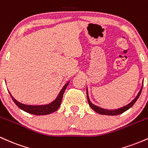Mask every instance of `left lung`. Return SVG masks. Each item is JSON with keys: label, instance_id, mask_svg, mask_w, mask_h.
<instances>
[{"label": "left lung", "instance_id": "1", "mask_svg": "<svg viewBox=\"0 0 148 148\" xmlns=\"http://www.w3.org/2000/svg\"><path fill=\"white\" fill-rule=\"evenodd\" d=\"M142 88L140 90V91H139L138 94L137 95V96L136 97V98L134 99L133 101H132V102H130L129 104L126 105V106L122 107V108H118V109H115V110H108V109H104V108H100V107L97 106H95V105L93 104L91 102L90 100L89 99V97H88V89H87V99H88V103H89L90 106L91 107L92 109L94 110L95 111L97 112V113H99V114H101V115H120L121 114V113H124L125 111H127V110L129 109V108H130L131 107H132L133 105L135 103L136 101H137V99H138L139 96H140V93H141V91H142Z\"/></svg>", "mask_w": 148, "mask_h": 148}]
</instances>
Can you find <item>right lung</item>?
I'll use <instances>...</instances> for the list:
<instances>
[{"mask_svg":"<svg viewBox=\"0 0 148 148\" xmlns=\"http://www.w3.org/2000/svg\"><path fill=\"white\" fill-rule=\"evenodd\" d=\"M69 82L67 83L64 86V87L62 88V89L61 90V91L59 93V95H58L57 98L54 100L53 101H52L51 103H49V104L47 105H40V106H31V105H25L23 104V103H21L18 102V101H16V99L12 96V95H10L11 96L12 99L14 102L16 103V105L17 106L18 108H21V110L24 111L27 113H30V114L36 115H48L50 114V113H53L56 111H57L58 109L60 107L61 104V101H62V96H63V94L65 91L66 88H67V86H68Z\"/></svg>","mask_w":148,"mask_h":148,"instance_id":"1","label":"right lung"}]
</instances>
